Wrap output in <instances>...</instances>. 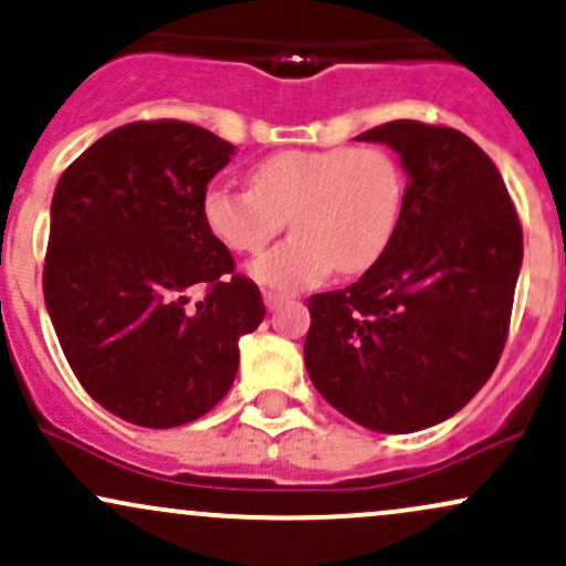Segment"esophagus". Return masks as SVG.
Masks as SVG:
<instances>
[{
  "instance_id": "34e87169",
  "label": "esophagus",
  "mask_w": 566,
  "mask_h": 566,
  "mask_svg": "<svg viewBox=\"0 0 566 566\" xmlns=\"http://www.w3.org/2000/svg\"><path fill=\"white\" fill-rule=\"evenodd\" d=\"M264 304H268V310H277L283 304V296L272 294V291H264Z\"/></svg>"
}]
</instances>
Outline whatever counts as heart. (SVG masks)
<instances>
[{
  "label": "heart",
  "mask_w": 566,
  "mask_h": 566,
  "mask_svg": "<svg viewBox=\"0 0 566 566\" xmlns=\"http://www.w3.org/2000/svg\"><path fill=\"white\" fill-rule=\"evenodd\" d=\"M405 171L389 150H281L256 164L254 185L217 179L203 192L209 230L238 254H254L294 235L249 264V275L277 294L323 283L338 268L357 275L381 259L400 228Z\"/></svg>",
  "instance_id": "heart-1"
}]
</instances>
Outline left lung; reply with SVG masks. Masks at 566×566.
<instances>
[{
  "instance_id": "left-lung-1",
  "label": "left lung",
  "mask_w": 566,
  "mask_h": 566,
  "mask_svg": "<svg viewBox=\"0 0 566 566\" xmlns=\"http://www.w3.org/2000/svg\"><path fill=\"white\" fill-rule=\"evenodd\" d=\"M355 139L400 156L402 219L360 281L310 296L304 365L338 413L408 434L448 421L493 376L522 228L501 171L463 132L402 118Z\"/></svg>"
}]
</instances>
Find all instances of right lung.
<instances>
[{
    "mask_svg": "<svg viewBox=\"0 0 566 566\" xmlns=\"http://www.w3.org/2000/svg\"><path fill=\"white\" fill-rule=\"evenodd\" d=\"M232 156L203 126L126 124L52 196L46 312L82 387L137 427L209 413L235 381L238 342L264 321L262 294L203 219L206 185Z\"/></svg>",
    "mask_w": 566,
    "mask_h": 566,
    "instance_id": "add662e5",
    "label": "right lung"
}]
</instances>
